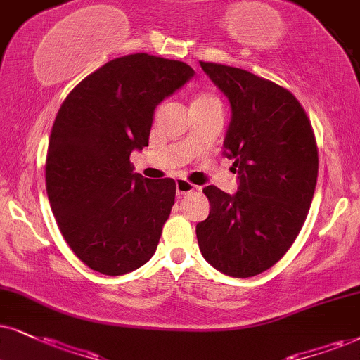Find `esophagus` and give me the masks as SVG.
<instances>
[{
    "instance_id": "34e87169",
    "label": "esophagus",
    "mask_w": 360,
    "mask_h": 360,
    "mask_svg": "<svg viewBox=\"0 0 360 360\" xmlns=\"http://www.w3.org/2000/svg\"><path fill=\"white\" fill-rule=\"evenodd\" d=\"M176 184V195H187V193H192L197 190L198 187H195L193 184H190V181L184 180V179H179L175 181Z\"/></svg>"
}]
</instances>
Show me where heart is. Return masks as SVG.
I'll return each mask as SVG.
<instances>
[{
  "mask_svg": "<svg viewBox=\"0 0 360 360\" xmlns=\"http://www.w3.org/2000/svg\"><path fill=\"white\" fill-rule=\"evenodd\" d=\"M208 106H221L219 96H217L214 91H208V90L195 93L192 98V110L208 108Z\"/></svg>",
  "mask_w": 360,
  "mask_h": 360,
  "instance_id": "heart-1",
  "label": "heart"
}]
</instances>
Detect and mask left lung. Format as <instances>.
Instances as JSON below:
<instances>
[{
  "mask_svg": "<svg viewBox=\"0 0 360 360\" xmlns=\"http://www.w3.org/2000/svg\"><path fill=\"white\" fill-rule=\"evenodd\" d=\"M232 106L225 155L238 172V192L203 188L210 214L197 224L202 255L230 277H254L277 264L307 219L319 150L300 101L270 79L200 61Z\"/></svg>",
  "mask_w": 360,
  "mask_h": 360,
  "instance_id": "1",
  "label": "left lung"
}]
</instances>
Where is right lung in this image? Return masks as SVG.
Here are the masks:
<instances>
[{
	"instance_id": "add662e5",
	"label": "right lung",
	"mask_w": 360,
	"mask_h": 360,
	"mask_svg": "<svg viewBox=\"0 0 360 360\" xmlns=\"http://www.w3.org/2000/svg\"><path fill=\"white\" fill-rule=\"evenodd\" d=\"M192 66L148 53L105 63L70 91L48 143L46 193L58 229L83 264L123 275L146 264L175 203L173 179L133 173L153 115L193 77Z\"/></svg>"
}]
</instances>
